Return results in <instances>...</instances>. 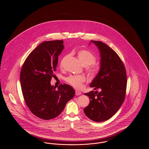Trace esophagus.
Instances as JSON below:
<instances>
[{
  "mask_svg": "<svg viewBox=\"0 0 149 149\" xmlns=\"http://www.w3.org/2000/svg\"><path fill=\"white\" fill-rule=\"evenodd\" d=\"M81 94V93L80 92H79V91H75V95H80Z\"/></svg>",
  "mask_w": 149,
  "mask_h": 149,
  "instance_id": "obj_1",
  "label": "esophagus"
}]
</instances>
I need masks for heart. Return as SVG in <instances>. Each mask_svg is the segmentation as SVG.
Listing matches in <instances>:
<instances>
[{"mask_svg":"<svg viewBox=\"0 0 149 149\" xmlns=\"http://www.w3.org/2000/svg\"><path fill=\"white\" fill-rule=\"evenodd\" d=\"M78 56L82 64L86 66V72L89 77L92 79L97 77L100 71V68L98 65L94 64L97 61L95 55L88 50H81L78 52ZM65 81L73 87L79 89L84 82L85 78L80 75H70L65 78Z\"/></svg>","mask_w":149,"mask_h":149,"instance_id":"heart-1","label":"heart"}]
</instances>
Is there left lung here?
Returning a JSON list of instances; mask_svg holds the SVG:
<instances>
[{
  "mask_svg": "<svg viewBox=\"0 0 149 149\" xmlns=\"http://www.w3.org/2000/svg\"><path fill=\"white\" fill-rule=\"evenodd\" d=\"M100 53V71L91 87L95 90L84 94L90 103L84 109L85 115L95 122L111 118L118 111L125 99L127 75L124 64L117 54L104 43L91 41Z\"/></svg>",
  "mask_w": 149,
  "mask_h": 149,
  "instance_id": "1",
  "label": "left lung"
}]
</instances>
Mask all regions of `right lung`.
Listing matches in <instances>:
<instances>
[{"instance_id": "obj_1", "label": "right lung", "mask_w": 149, "mask_h": 149, "mask_svg": "<svg viewBox=\"0 0 149 149\" xmlns=\"http://www.w3.org/2000/svg\"><path fill=\"white\" fill-rule=\"evenodd\" d=\"M63 40L45 41L33 50L24 61L20 73L22 92L31 112L44 120L57 117L72 99L75 91L66 84H50L56 70L58 57L64 49Z\"/></svg>"}]
</instances>
